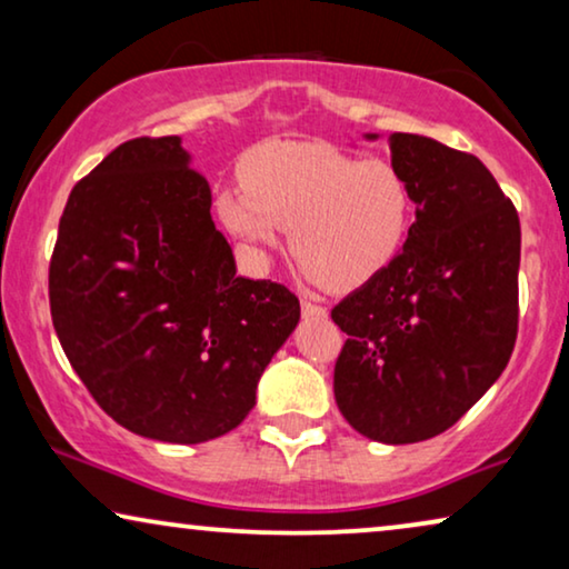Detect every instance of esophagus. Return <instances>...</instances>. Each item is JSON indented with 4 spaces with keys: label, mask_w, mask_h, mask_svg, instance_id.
Returning <instances> with one entry per match:
<instances>
[{
    "label": "esophagus",
    "mask_w": 569,
    "mask_h": 569,
    "mask_svg": "<svg viewBox=\"0 0 569 569\" xmlns=\"http://www.w3.org/2000/svg\"><path fill=\"white\" fill-rule=\"evenodd\" d=\"M300 308L306 318H329V310H326L323 306H316V302H310V300H302Z\"/></svg>",
    "instance_id": "1"
}]
</instances>
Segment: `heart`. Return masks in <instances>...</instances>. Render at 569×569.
<instances>
[{"label": "heart", "mask_w": 569, "mask_h": 569, "mask_svg": "<svg viewBox=\"0 0 569 569\" xmlns=\"http://www.w3.org/2000/svg\"><path fill=\"white\" fill-rule=\"evenodd\" d=\"M222 222L256 251L284 228L302 277L352 292L391 267L415 222V189L391 160L326 142H274L246 162V183L217 199Z\"/></svg>", "instance_id": "heart-1"}]
</instances>
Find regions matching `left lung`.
<instances>
[{
	"label": "left lung",
	"instance_id": "8db88e82",
	"mask_svg": "<svg viewBox=\"0 0 569 569\" xmlns=\"http://www.w3.org/2000/svg\"><path fill=\"white\" fill-rule=\"evenodd\" d=\"M388 147L417 220L391 267L331 310L347 333L333 396L365 438L403 446L453 427L508 365L520 220L473 154L401 131Z\"/></svg>",
	"mask_w": 569,
	"mask_h": 569
}]
</instances>
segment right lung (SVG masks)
I'll return each instance as SVG.
<instances>
[{
	"instance_id": "1",
	"label": "right lung",
	"mask_w": 569,
	"mask_h": 569,
	"mask_svg": "<svg viewBox=\"0 0 569 569\" xmlns=\"http://www.w3.org/2000/svg\"><path fill=\"white\" fill-rule=\"evenodd\" d=\"M209 207L181 139L139 137L77 181L59 220L53 329L100 409L142 438L193 446L236 430L298 326L284 284L236 277Z\"/></svg>"
}]
</instances>
